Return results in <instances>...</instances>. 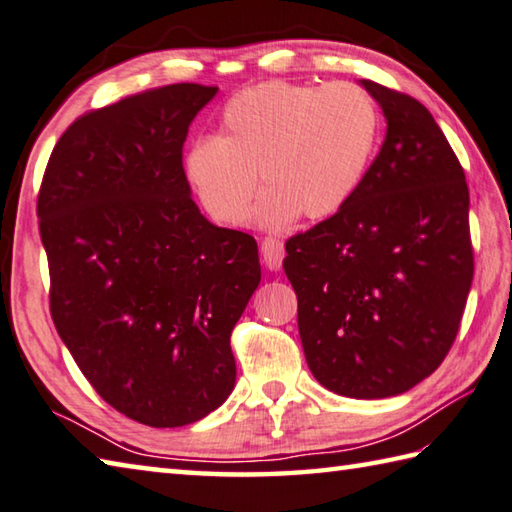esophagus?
<instances>
[{"mask_svg": "<svg viewBox=\"0 0 512 512\" xmlns=\"http://www.w3.org/2000/svg\"><path fill=\"white\" fill-rule=\"evenodd\" d=\"M262 257L264 264L271 268V271H280L282 259H284V244L275 237H266L262 241Z\"/></svg>", "mask_w": 512, "mask_h": 512, "instance_id": "34e87169", "label": "esophagus"}]
</instances>
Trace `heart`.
Here are the masks:
<instances>
[{
    "instance_id": "obj_1",
    "label": "heart",
    "mask_w": 512,
    "mask_h": 512,
    "mask_svg": "<svg viewBox=\"0 0 512 512\" xmlns=\"http://www.w3.org/2000/svg\"><path fill=\"white\" fill-rule=\"evenodd\" d=\"M378 141V111L356 85L262 82L232 96L219 138H199L185 174L210 217L244 224L257 188L255 219L280 230L302 215L329 219L358 192Z\"/></svg>"
}]
</instances>
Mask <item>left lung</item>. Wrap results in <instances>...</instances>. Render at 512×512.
<instances>
[{"label": "left lung", "instance_id": "1", "mask_svg": "<svg viewBox=\"0 0 512 512\" xmlns=\"http://www.w3.org/2000/svg\"><path fill=\"white\" fill-rule=\"evenodd\" d=\"M385 143L336 215L286 241L311 374L349 398L421 383L457 338L475 275L463 167L416 98L360 80Z\"/></svg>", "mask_w": 512, "mask_h": 512}]
</instances>
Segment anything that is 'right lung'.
Returning <instances> with one entry per match:
<instances>
[{
	"label": "right lung",
	"mask_w": 512,
	"mask_h": 512,
	"mask_svg": "<svg viewBox=\"0 0 512 512\" xmlns=\"http://www.w3.org/2000/svg\"><path fill=\"white\" fill-rule=\"evenodd\" d=\"M217 91L181 82L80 116L37 194L55 329L91 387L150 427L230 396V333L262 280L257 241L210 224L185 179L188 127Z\"/></svg>",
	"instance_id": "add662e5"
}]
</instances>
